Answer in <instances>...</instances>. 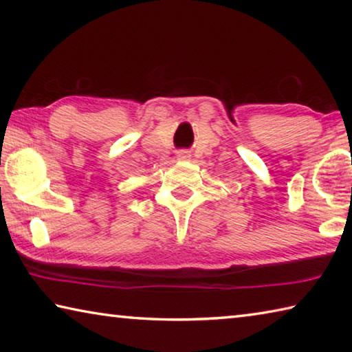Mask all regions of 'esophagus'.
<instances>
[{
    "mask_svg": "<svg viewBox=\"0 0 352 352\" xmlns=\"http://www.w3.org/2000/svg\"><path fill=\"white\" fill-rule=\"evenodd\" d=\"M189 157H190V155L186 151H180L177 153V158L180 160V162H186V160H189Z\"/></svg>",
    "mask_w": 352,
    "mask_h": 352,
    "instance_id": "1",
    "label": "esophagus"
}]
</instances>
